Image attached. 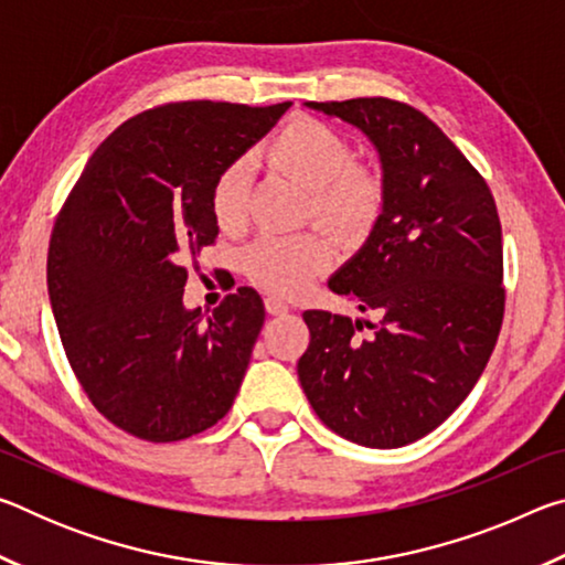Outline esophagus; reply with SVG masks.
Here are the masks:
<instances>
[{
  "instance_id": "34e87169",
  "label": "esophagus",
  "mask_w": 565,
  "mask_h": 565,
  "mask_svg": "<svg viewBox=\"0 0 565 565\" xmlns=\"http://www.w3.org/2000/svg\"><path fill=\"white\" fill-rule=\"evenodd\" d=\"M264 306H266V311L271 313V317H281V313H289V303H284L281 299H276V296H266Z\"/></svg>"
}]
</instances>
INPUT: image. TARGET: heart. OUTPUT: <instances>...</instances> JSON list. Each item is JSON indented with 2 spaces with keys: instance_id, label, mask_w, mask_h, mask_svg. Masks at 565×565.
<instances>
[{
  "instance_id": "1",
  "label": "heart",
  "mask_w": 565,
  "mask_h": 565,
  "mask_svg": "<svg viewBox=\"0 0 565 565\" xmlns=\"http://www.w3.org/2000/svg\"><path fill=\"white\" fill-rule=\"evenodd\" d=\"M353 151L329 124L294 119L266 147V161L311 191V212L347 242H361L384 212L386 189L374 169L351 164ZM248 164L234 161L214 181L212 209L224 232L246 224ZM244 271L276 296H299L337 262V246L327 234L259 236L246 248Z\"/></svg>"
}]
</instances>
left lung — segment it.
<instances>
[{"label": "left lung", "instance_id": "obj_1", "mask_svg": "<svg viewBox=\"0 0 565 565\" xmlns=\"http://www.w3.org/2000/svg\"><path fill=\"white\" fill-rule=\"evenodd\" d=\"M379 151L384 212L329 279L374 321L306 311L299 381L333 434L369 448L414 444L461 406L499 339L503 244L483 177L436 124L384 97L306 102ZM366 326L370 333H358Z\"/></svg>", "mask_w": 565, "mask_h": 565}]
</instances>
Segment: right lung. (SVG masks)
Here are the masks:
<instances>
[{
    "label": "right lung",
    "mask_w": 565,
    "mask_h": 565,
    "mask_svg": "<svg viewBox=\"0 0 565 565\" xmlns=\"http://www.w3.org/2000/svg\"><path fill=\"white\" fill-rule=\"evenodd\" d=\"M291 102H179L114 129L56 216L46 286L76 379L114 426L181 441L226 416L264 327L238 286L204 321L186 309L189 256L214 244V181Z\"/></svg>",
    "instance_id": "obj_1"
}]
</instances>
